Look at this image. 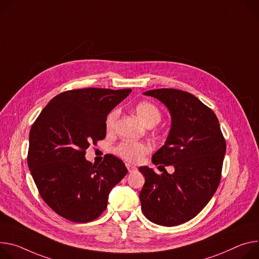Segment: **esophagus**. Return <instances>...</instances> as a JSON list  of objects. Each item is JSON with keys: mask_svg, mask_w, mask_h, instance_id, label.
Here are the masks:
<instances>
[{"mask_svg": "<svg viewBox=\"0 0 259 259\" xmlns=\"http://www.w3.org/2000/svg\"><path fill=\"white\" fill-rule=\"evenodd\" d=\"M126 167H127V169H128L129 172H132V171L136 170V166L132 165V164H130V163H127V164H126Z\"/></svg>", "mask_w": 259, "mask_h": 259, "instance_id": "esophagus-1", "label": "esophagus"}]
</instances>
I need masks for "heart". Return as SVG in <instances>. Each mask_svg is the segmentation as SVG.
I'll list each match as a JSON object with an SVG mask.
<instances>
[{"mask_svg":"<svg viewBox=\"0 0 259 259\" xmlns=\"http://www.w3.org/2000/svg\"><path fill=\"white\" fill-rule=\"evenodd\" d=\"M134 110L139 120L147 127H153L161 120V113L159 109L150 102L138 103ZM117 115H119L117 110H112L106 116L105 128L107 132H111L114 129ZM151 150L152 148L150 144L145 142H124L115 148V153L128 162L137 163L140 160H143V158L150 153Z\"/></svg>","mask_w":259,"mask_h":259,"instance_id":"heart-1","label":"heart"}]
</instances>
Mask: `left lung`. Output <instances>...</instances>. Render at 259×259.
<instances>
[{
  "label": "left lung",
  "instance_id": "8db88e82",
  "mask_svg": "<svg viewBox=\"0 0 259 259\" xmlns=\"http://www.w3.org/2000/svg\"><path fill=\"white\" fill-rule=\"evenodd\" d=\"M167 107L171 126L165 144L152 157L156 165H174L175 172L139 171L146 182L139 193L143 213L151 222L176 226L194 218L215 194L226 152L219 121L192 94L176 89L144 93ZM161 166V165H160Z\"/></svg>",
  "mask_w": 259,
  "mask_h": 259
}]
</instances>
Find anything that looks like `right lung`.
Listing matches in <instances>:
<instances>
[{"label":"right lung","instance_id":"1","mask_svg":"<svg viewBox=\"0 0 259 259\" xmlns=\"http://www.w3.org/2000/svg\"><path fill=\"white\" fill-rule=\"evenodd\" d=\"M131 89H79L59 94L33 124L28 165L43 200L67 220L85 223L98 218L108 194L128 172L113 155L100 164L85 159V150L106 135L105 119Z\"/></svg>","mask_w":259,"mask_h":259}]
</instances>
